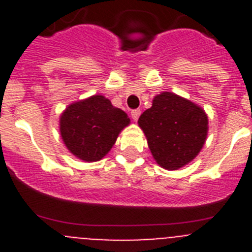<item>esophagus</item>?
Instances as JSON below:
<instances>
[{
	"label": "esophagus",
	"instance_id": "obj_1",
	"mask_svg": "<svg viewBox=\"0 0 252 252\" xmlns=\"http://www.w3.org/2000/svg\"><path fill=\"white\" fill-rule=\"evenodd\" d=\"M140 115H141V111L140 110H132L131 111V117H132L133 121H137L140 117Z\"/></svg>",
	"mask_w": 252,
	"mask_h": 252
}]
</instances>
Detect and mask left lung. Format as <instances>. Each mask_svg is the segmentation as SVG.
I'll return each mask as SVG.
<instances>
[{
  "instance_id": "8db88e82",
  "label": "left lung",
  "mask_w": 252,
  "mask_h": 252,
  "mask_svg": "<svg viewBox=\"0 0 252 252\" xmlns=\"http://www.w3.org/2000/svg\"><path fill=\"white\" fill-rule=\"evenodd\" d=\"M155 161L166 170L189 164L203 148L208 133V117L201 106L171 92L155 95L153 106L140 116Z\"/></svg>"
}]
</instances>
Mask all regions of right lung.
<instances>
[{"label":"right lung","mask_w":252,"mask_h":252,"mask_svg":"<svg viewBox=\"0 0 252 252\" xmlns=\"http://www.w3.org/2000/svg\"><path fill=\"white\" fill-rule=\"evenodd\" d=\"M130 125L125 111L102 94L69 104L59 119L60 136L75 158L98 161L115 145L120 132Z\"/></svg>","instance_id":"add662e5"}]
</instances>
